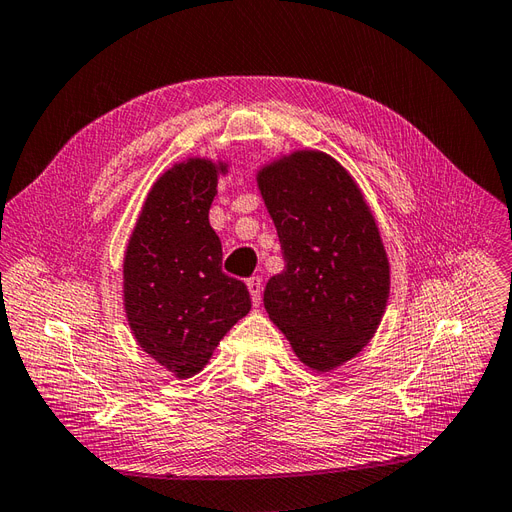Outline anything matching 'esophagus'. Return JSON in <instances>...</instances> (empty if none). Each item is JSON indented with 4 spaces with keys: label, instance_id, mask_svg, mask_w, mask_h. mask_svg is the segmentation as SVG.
<instances>
[{
    "label": "esophagus",
    "instance_id": "obj_1",
    "mask_svg": "<svg viewBox=\"0 0 512 512\" xmlns=\"http://www.w3.org/2000/svg\"><path fill=\"white\" fill-rule=\"evenodd\" d=\"M246 287H248V292H251V298H253V305H255V307H259V303H261V279H259V277H253V279H248Z\"/></svg>",
    "mask_w": 512,
    "mask_h": 512
}]
</instances>
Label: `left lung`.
Returning a JSON list of instances; mask_svg holds the SVG:
<instances>
[{
	"mask_svg": "<svg viewBox=\"0 0 512 512\" xmlns=\"http://www.w3.org/2000/svg\"><path fill=\"white\" fill-rule=\"evenodd\" d=\"M257 188L277 227L285 270L264 307L309 370L355 359L381 326L389 257L357 181L333 155L294 149L257 168Z\"/></svg>",
	"mask_w": 512,
	"mask_h": 512,
	"instance_id": "left-lung-1",
	"label": "left lung"
}]
</instances>
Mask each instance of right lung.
Masks as SVG:
<instances>
[{
  "mask_svg": "<svg viewBox=\"0 0 512 512\" xmlns=\"http://www.w3.org/2000/svg\"><path fill=\"white\" fill-rule=\"evenodd\" d=\"M229 162L192 155L155 179L123 255V309L136 344L179 381L199 374L251 311L246 285L220 270L209 207Z\"/></svg>",
  "mask_w": 512,
  "mask_h": 512,
  "instance_id": "add662e5",
  "label": "right lung"
}]
</instances>
